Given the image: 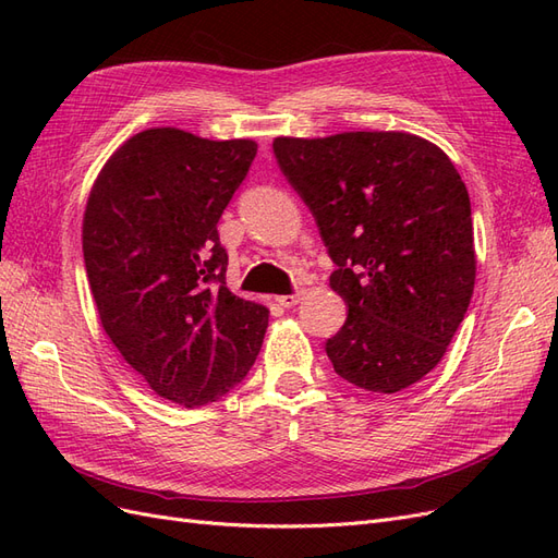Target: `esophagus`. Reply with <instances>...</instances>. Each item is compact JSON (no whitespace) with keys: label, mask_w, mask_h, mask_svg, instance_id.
<instances>
[{"label":"esophagus","mask_w":558,"mask_h":558,"mask_svg":"<svg viewBox=\"0 0 558 558\" xmlns=\"http://www.w3.org/2000/svg\"><path fill=\"white\" fill-rule=\"evenodd\" d=\"M277 302H279L281 307H286V310H289V307H295L298 302H300V293H291V295H279V298H277Z\"/></svg>","instance_id":"obj_1"}]
</instances>
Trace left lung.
Masks as SVG:
<instances>
[{"label": "left lung", "instance_id": "8db88e82", "mask_svg": "<svg viewBox=\"0 0 558 558\" xmlns=\"http://www.w3.org/2000/svg\"><path fill=\"white\" fill-rule=\"evenodd\" d=\"M312 209L349 314L326 342L335 373L398 393L442 361L475 289L468 189L440 146L410 132L277 137Z\"/></svg>", "mask_w": 558, "mask_h": 558}]
</instances>
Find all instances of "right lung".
Instances as JSON below:
<instances>
[{
	"instance_id": "obj_1",
	"label": "right lung",
	"mask_w": 558,
	"mask_h": 558,
	"mask_svg": "<svg viewBox=\"0 0 558 558\" xmlns=\"http://www.w3.org/2000/svg\"><path fill=\"white\" fill-rule=\"evenodd\" d=\"M253 140L179 128L137 132L99 170L83 211V260L99 320L154 391L199 408L256 361L269 312L226 286L216 223L256 158Z\"/></svg>"
}]
</instances>
